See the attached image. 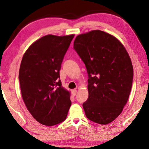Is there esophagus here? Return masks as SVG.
<instances>
[{
	"instance_id": "34e87169",
	"label": "esophagus",
	"mask_w": 149,
	"mask_h": 149,
	"mask_svg": "<svg viewBox=\"0 0 149 149\" xmlns=\"http://www.w3.org/2000/svg\"><path fill=\"white\" fill-rule=\"evenodd\" d=\"M76 93H77V90H76V89H74V90H72V95L75 96V95H76Z\"/></svg>"
}]
</instances>
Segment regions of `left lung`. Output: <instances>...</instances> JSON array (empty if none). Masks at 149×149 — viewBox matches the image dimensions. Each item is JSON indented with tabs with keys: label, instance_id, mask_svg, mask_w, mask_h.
<instances>
[{
	"label": "left lung",
	"instance_id": "left-lung-1",
	"mask_svg": "<svg viewBox=\"0 0 149 149\" xmlns=\"http://www.w3.org/2000/svg\"><path fill=\"white\" fill-rule=\"evenodd\" d=\"M74 48L88 75V99L83 104L86 116L99 124H108L122 112L131 93L130 56L119 40L100 30L77 36Z\"/></svg>",
	"mask_w": 149,
	"mask_h": 149
}]
</instances>
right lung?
Wrapping results in <instances>:
<instances>
[{
	"instance_id": "add662e5",
	"label": "right lung",
	"mask_w": 149,
	"mask_h": 149,
	"mask_svg": "<svg viewBox=\"0 0 149 149\" xmlns=\"http://www.w3.org/2000/svg\"><path fill=\"white\" fill-rule=\"evenodd\" d=\"M74 34H48L36 40L25 52L19 70L22 97L36 121L52 126L66 119L70 93L61 86L59 70Z\"/></svg>"
}]
</instances>
